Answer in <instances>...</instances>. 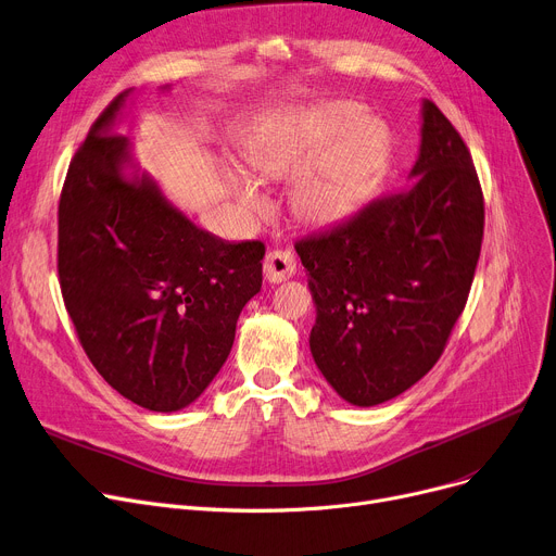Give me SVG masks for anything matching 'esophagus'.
<instances>
[{
	"label": "esophagus",
	"mask_w": 556,
	"mask_h": 556,
	"mask_svg": "<svg viewBox=\"0 0 556 556\" xmlns=\"http://www.w3.org/2000/svg\"><path fill=\"white\" fill-rule=\"evenodd\" d=\"M296 274V260L289 251H269L265 257V278L269 282H282Z\"/></svg>",
	"instance_id": "1"
}]
</instances>
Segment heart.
<instances>
[{"mask_svg": "<svg viewBox=\"0 0 556 556\" xmlns=\"http://www.w3.org/2000/svg\"><path fill=\"white\" fill-rule=\"evenodd\" d=\"M390 154L383 121L356 103L314 105L287 121L257 146L251 166L265 177H293L291 211L307 224H332L350 215L379 181ZM231 192L251 215H265L269 198L244 173H233Z\"/></svg>", "mask_w": 556, "mask_h": 556, "instance_id": "1", "label": "heart"}]
</instances>
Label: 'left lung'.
Listing matches in <instances>:
<instances>
[{"label":"left lung","mask_w":556,"mask_h":556,"mask_svg":"<svg viewBox=\"0 0 556 556\" xmlns=\"http://www.w3.org/2000/svg\"><path fill=\"white\" fill-rule=\"evenodd\" d=\"M419 137L400 192L296 242L316 305L312 356L352 406L393 400L438 364L480 257L484 206L471 154L427 98Z\"/></svg>","instance_id":"8db88e82"}]
</instances>
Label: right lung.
Masks as SVG:
<instances>
[{
  "instance_id": "1",
  "label": "right lung",
  "mask_w": 556,
  "mask_h": 556,
  "mask_svg": "<svg viewBox=\"0 0 556 556\" xmlns=\"http://www.w3.org/2000/svg\"><path fill=\"white\" fill-rule=\"evenodd\" d=\"M168 89V87H163ZM135 89L96 118L58 208V274L78 339L129 402L175 413L198 400L263 287V242H226L168 202L116 135Z\"/></svg>"
}]
</instances>
